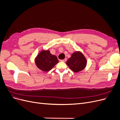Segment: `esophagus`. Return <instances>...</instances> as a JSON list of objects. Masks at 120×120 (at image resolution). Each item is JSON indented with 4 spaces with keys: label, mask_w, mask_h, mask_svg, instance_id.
Masks as SVG:
<instances>
[{
    "label": "esophagus",
    "mask_w": 120,
    "mask_h": 120,
    "mask_svg": "<svg viewBox=\"0 0 120 120\" xmlns=\"http://www.w3.org/2000/svg\"><path fill=\"white\" fill-rule=\"evenodd\" d=\"M60 61H63V62H66V61H67V59H64V60H61Z\"/></svg>",
    "instance_id": "1"
}]
</instances>
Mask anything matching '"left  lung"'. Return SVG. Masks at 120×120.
<instances>
[{
  "instance_id": "obj_1",
  "label": "left lung",
  "mask_w": 120,
  "mask_h": 120,
  "mask_svg": "<svg viewBox=\"0 0 120 120\" xmlns=\"http://www.w3.org/2000/svg\"><path fill=\"white\" fill-rule=\"evenodd\" d=\"M86 58L80 52H75L67 61V64L72 71L78 72L82 71L86 67Z\"/></svg>"
}]
</instances>
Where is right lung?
Wrapping results in <instances>:
<instances>
[{"instance_id": "add662e5", "label": "right lung", "mask_w": 120, "mask_h": 120, "mask_svg": "<svg viewBox=\"0 0 120 120\" xmlns=\"http://www.w3.org/2000/svg\"><path fill=\"white\" fill-rule=\"evenodd\" d=\"M35 63L37 67L43 71H48L59 63L57 57L50 53L49 50H41L35 57Z\"/></svg>"}]
</instances>
